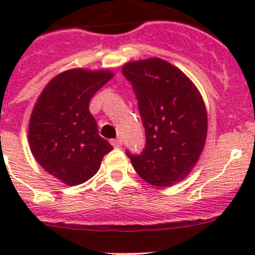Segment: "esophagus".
<instances>
[{"instance_id": "obj_1", "label": "esophagus", "mask_w": 255, "mask_h": 255, "mask_svg": "<svg viewBox=\"0 0 255 255\" xmlns=\"http://www.w3.org/2000/svg\"><path fill=\"white\" fill-rule=\"evenodd\" d=\"M111 144H112V145H114L115 148L121 147V145H123V139H121V138H115V139H112Z\"/></svg>"}]
</instances>
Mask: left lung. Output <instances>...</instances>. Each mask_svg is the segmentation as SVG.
<instances>
[{
	"mask_svg": "<svg viewBox=\"0 0 255 255\" xmlns=\"http://www.w3.org/2000/svg\"><path fill=\"white\" fill-rule=\"evenodd\" d=\"M123 74L138 100L145 130L139 154L126 150L139 176L153 186H171L191 171L207 138V112L194 84L161 58L129 62Z\"/></svg>",
	"mask_w": 255,
	"mask_h": 255,
	"instance_id": "obj_1",
	"label": "left lung"
}]
</instances>
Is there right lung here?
<instances>
[{"label":"right lung","mask_w":255,"mask_h":255,"mask_svg":"<svg viewBox=\"0 0 255 255\" xmlns=\"http://www.w3.org/2000/svg\"><path fill=\"white\" fill-rule=\"evenodd\" d=\"M112 78L110 71L67 70L53 78L34 106L29 144L38 163L67 185L91 179L112 145L98 134L89 101Z\"/></svg>","instance_id":"1"}]
</instances>
